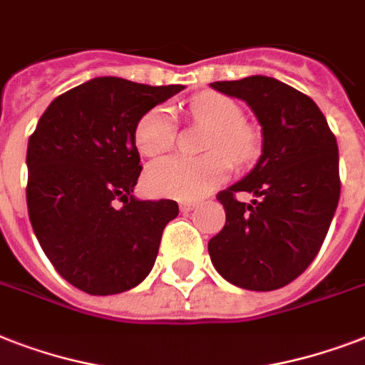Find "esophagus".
Listing matches in <instances>:
<instances>
[{
	"mask_svg": "<svg viewBox=\"0 0 365 365\" xmlns=\"http://www.w3.org/2000/svg\"><path fill=\"white\" fill-rule=\"evenodd\" d=\"M197 208V202H189V200H183V202H180V210L182 212H191Z\"/></svg>",
	"mask_w": 365,
	"mask_h": 365,
	"instance_id": "esophagus-1",
	"label": "esophagus"
}]
</instances>
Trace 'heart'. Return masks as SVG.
<instances>
[{
	"mask_svg": "<svg viewBox=\"0 0 365 365\" xmlns=\"http://www.w3.org/2000/svg\"><path fill=\"white\" fill-rule=\"evenodd\" d=\"M189 117L208 128L202 149L205 157L187 159L172 155L149 165L143 183L151 195L189 200L200 199L222 185L235 165H248L259 149V134L254 125L242 119V108L220 93L197 94L187 106ZM176 136L170 110L157 106L143 113L134 130L138 151L145 157L165 153Z\"/></svg>",
	"mask_w": 365,
	"mask_h": 365,
	"instance_id": "1",
	"label": "heart"
}]
</instances>
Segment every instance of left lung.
<instances>
[{
  "mask_svg": "<svg viewBox=\"0 0 365 365\" xmlns=\"http://www.w3.org/2000/svg\"><path fill=\"white\" fill-rule=\"evenodd\" d=\"M210 87L252 108L263 149L248 176L217 193L225 225L208 254L239 288H282L311 265L334 220L341 193L337 140L318 106L278 79L252 76ZM237 192L256 199L242 203Z\"/></svg>",
  "mask_w": 365,
  "mask_h": 365,
  "instance_id": "obj_1",
  "label": "left lung"
}]
</instances>
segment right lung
Segmentation results:
<instances>
[{
  "instance_id": "add662e5",
  "label": "right lung",
  "mask_w": 365,
  "mask_h": 365,
  "mask_svg": "<svg viewBox=\"0 0 365 365\" xmlns=\"http://www.w3.org/2000/svg\"><path fill=\"white\" fill-rule=\"evenodd\" d=\"M96 77L51 102L28 140L26 200L53 267L91 295L134 288L153 269L176 200H138L134 130L143 113L182 91Z\"/></svg>"
}]
</instances>
